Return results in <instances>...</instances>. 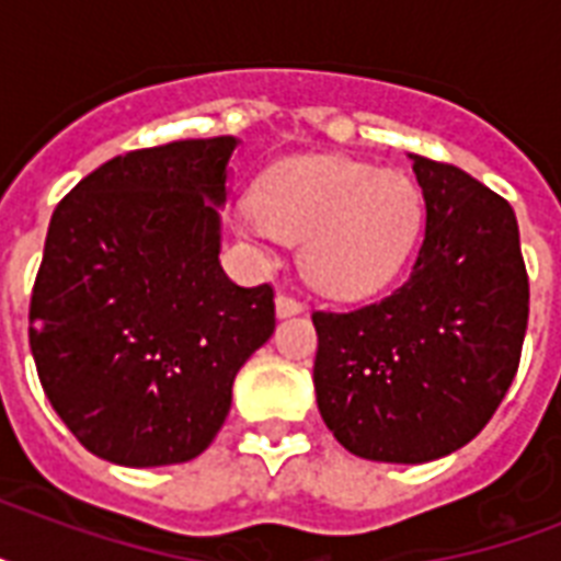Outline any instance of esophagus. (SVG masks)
Masks as SVG:
<instances>
[{"mask_svg": "<svg viewBox=\"0 0 561 561\" xmlns=\"http://www.w3.org/2000/svg\"><path fill=\"white\" fill-rule=\"evenodd\" d=\"M302 308H306V306H302L297 297H290V294H279V297H276V314H279V317L299 314Z\"/></svg>", "mask_w": 561, "mask_h": 561, "instance_id": "34e87169", "label": "esophagus"}]
</instances>
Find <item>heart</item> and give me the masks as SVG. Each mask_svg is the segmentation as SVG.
Wrapping results in <instances>:
<instances>
[{"mask_svg": "<svg viewBox=\"0 0 561 561\" xmlns=\"http://www.w3.org/2000/svg\"><path fill=\"white\" fill-rule=\"evenodd\" d=\"M422 201L396 171L346 157H294L264 171L255 206L238 209L250 241H302V271L332 297H367L399 273L416 241Z\"/></svg>", "mask_w": 561, "mask_h": 561, "instance_id": "heart-1", "label": "heart"}]
</instances>
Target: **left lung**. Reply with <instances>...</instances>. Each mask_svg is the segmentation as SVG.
<instances>
[{"instance_id":"obj_1","label":"left lung","mask_w":561,"mask_h":561,"mask_svg":"<svg viewBox=\"0 0 561 561\" xmlns=\"http://www.w3.org/2000/svg\"><path fill=\"white\" fill-rule=\"evenodd\" d=\"M425 238L404 285L352 311H314L320 416L346 451L427 462L504 401L530 317L513 206L448 162L410 153Z\"/></svg>"}]
</instances>
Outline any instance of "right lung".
I'll list each match as a JSON object with an SVG mask.
<instances>
[{"mask_svg": "<svg viewBox=\"0 0 561 561\" xmlns=\"http://www.w3.org/2000/svg\"><path fill=\"white\" fill-rule=\"evenodd\" d=\"M238 139L113 157L57 203L28 308L43 390L101 460L151 469L209 448L232 381L273 334V285L218 262Z\"/></svg>", "mask_w": 561, "mask_h": 561, "instance_id": "right-lung-1", "label": "right lung"}]
</instances>
